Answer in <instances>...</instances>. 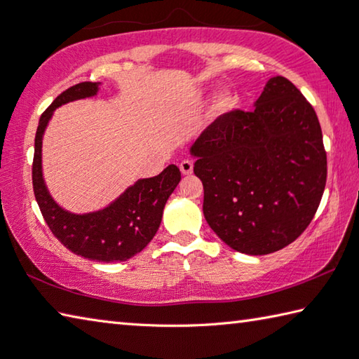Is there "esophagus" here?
<instances>
[{
    "instance_id": "esophagus-1",
    "label": "esophagus",
    "mask_w": 359,
    "mask_h": 359,
    "mask_svg": "<svg viewBox=\"0 0 359 359\" xmlns=\"http://www.w3.org/2000/svg\"><path fill=\"white\" fill-rule=\"evenodd\" d=\"M179 168H180L182 174H184V175H189V174L193 172V162H191V160H182Z\"/></svg>"
}]
</instances>
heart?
I'll return each instance as SVG.
<instances>
[{
  "mask_svg": "<svg viewBox=\"0 0 359 359\" xmlns=\"http://www.w3.org/2000/svg\"><path fill=\"white\" fill-rule=\"evenodd\" d=\"M226 103H228V97L222 94V95H220V97H219V104H220V106H225Z\"/></svg>",
  "mask_w": 359,
  "mask_h": 359,
  "instance_id": "1",
  "label": "heart"
}]
</instances>
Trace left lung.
Instances as JSON below:
<instances>
[{
    "label": "left lung",
    "instance_id": "1",
    "mask_svg": "<svg viewBox=\"0 0 359 359\" xmlns=\"http://www.w3.org/2000/svg\"><path fill=\"white\" fill-rule=\"evenodd\" d=\"M255 109L216 118L189 148L203 184V216L228 247L270 255L309 226L324 194L327 157L315 109L273 77Z\"/></svg>",
    "mask_w": 359,
    "mask_h": 359
}]
</instances>
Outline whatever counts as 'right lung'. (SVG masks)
I'll use <instances>...</instances> for the list:
<instances>
[{
    "label": "right lung",
    "instance_id": "1",
    "mask_svg": "<svg viewBox=\"0 0 359 359\" xmlns=\"http://www.w3.org/2000/svg\"><path fill=\"white\" fill-rule=\"evenodd\" d=\"M100 83H79L52 102L40 117L35 135L32 165L34 194L53 236L72 253L97 262H123L148 245L154 238L168 197L180 182V171L168 165L154 177L139 179L104 208L77 215L53 201L43 177V135L53 111L66 103L95 97Z\"/></svg>",
    "mask_w": 359,
    "mask_h": 359
}]
</instances>
